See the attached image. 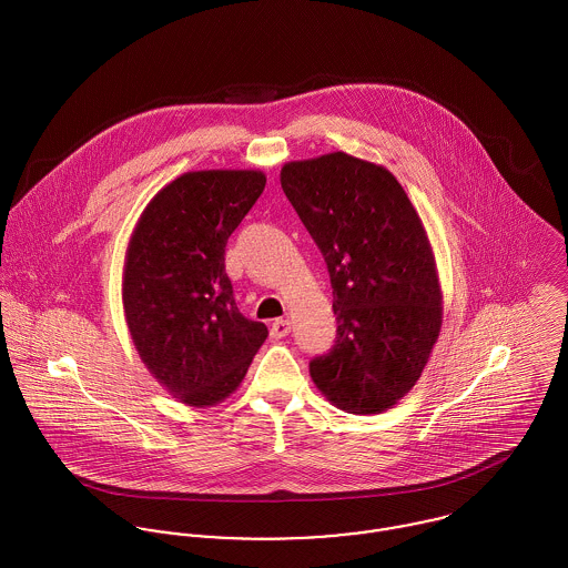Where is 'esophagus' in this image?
<instances>
[{
    "label": "esophagus",
    "instance_id": "esophagus-1",
    "mask_svg": "<svg viewBox=\"0 0 568 568\" xmlns=\"http://www.w3.org/2000/svg\"><path fill=\"white\" fill-rule=\"evenodd\" d=\"M291 332V322L288 320H277L271 325V336L273 338H284Z\"/></svg>",
    "mask_w": 568,
    "mask_h": 568
}]
</instances>
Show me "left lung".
<instances>
[{
    "label": "left lung",
    "mask_w": 568,
    "mask_h": 568,
    "mask_svg": "<svg viewBox=\"0 0 568 568\" xmlns=\"http://www.w3.org/2000/svg\"><path fill=\"white\" fill-rule=\"evenodd\" d=\"M280 183L322 248L336 341L311 363L325 398L383 413L413 389L442 329L435 253L398 179L347 153L282 165Z\"/></svg>",
    "instance_id": "1"
}]
</instances>
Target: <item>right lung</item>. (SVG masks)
<instances>
[{"label":"right lung","instance_id":"obj_1","mask_svg":"<svg viewBox=\"0 0 568 568\" xmlns=\"http://www.w3.org/2000/svg\"><path fill=\"white\" fill-rule=\"evenodd\" d=\"M266 185L262 170H192L144 207L126 246L122 304L133 345L172 398H230L268 336L241 315L225 246Z\"/></svg>","mask_w":568,"mask_h":568}]
</instances>
